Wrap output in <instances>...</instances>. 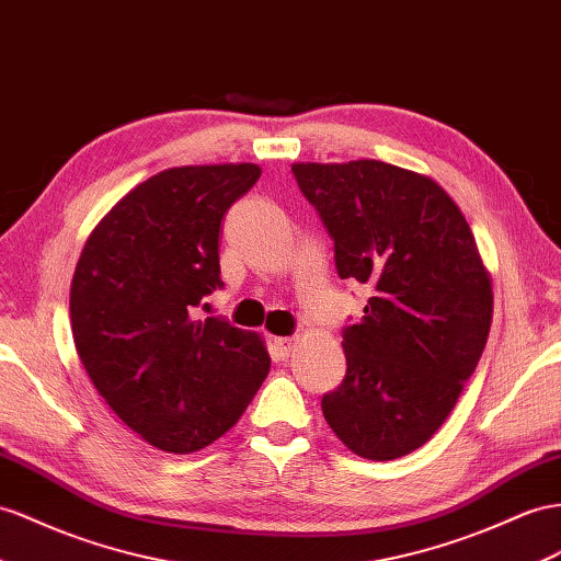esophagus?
<instances>
[{
  "label": "esophagus",
  "instance_id": "esophagus-1",
  "mask_svg": "<svg viewBox=\"0 0 561 561\" xmlns=\"http://www.w3.org/2000/svg\"><path fill=\"white\" fill-rule=\"evenodd\" d=\"M291 348H294L291 336H275V339H272V357H275V360H284V357H289Z\"/></svg>",
  "mask_w": 561,
  "mask_h": 561
}]
</instances>
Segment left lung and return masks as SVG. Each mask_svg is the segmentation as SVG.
<instances>
[{
  "label": "left lung",
  "mask_w": 561,
  "mask_h": 561,
  "mask_svg": "<svg viewBox=\"0 0 561 561\" xmlns=\"http://www.w3.org/2000/svg\"><path fill=\"white\" fill-rule=\"evenodd\" d=\"M341 279L371 286L343 327L346 377L322 398L327 424L365 459H396L436 434L473 375L493 320L491 275L440 184L391 163H294Z\"/></svg>",
  "instance_id": "obj_1"
}]
</instances>
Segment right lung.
Returning a JSON list of instances; mask_svg holds the SVG:
<instances>
[{"label":"right lung","mask_w":561,"mask_h":561,"mask_svg":"<svg viewBox=\"0 0 561 561\" xmlns=\"http://www.w3.org/2000/svg\"><path fill=\"white\" fill-rule=\"evenodd\" d=\"M257 178L253 163L158 172L104 215L76 265L80 360L108 408L163 453L218 440L270 371L255 332L196 320L204 296L222 289L220 222Z\"/></svg>","instance_id":"add662e5"}]
</instances>
